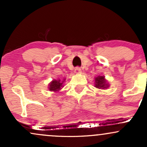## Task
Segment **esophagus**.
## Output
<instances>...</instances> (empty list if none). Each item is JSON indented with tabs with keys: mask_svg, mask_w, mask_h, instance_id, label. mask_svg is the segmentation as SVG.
I'll use <instances>...</instances> for the list:
<instances>
[{
	"mask_svg": "<svg viewBox=\"0 0 147 147\" xmlns=\"http://www.w3.org/2000/svg\"><path fill=\"white\" fill-rule=\"evenodd\" d=\"M81 72H82V70H81V68H79V67H77V68L75 69V74H77V75H78V74H80Z\"/></svg>",
	"mask_w": 147,
	"mask_h": 147,
	"instance_id": "esophagus-1",
	"label": "esophagus"
}]
</instances>
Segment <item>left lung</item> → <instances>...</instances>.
Returning a JSON list of instances; mask_svg holds the SVG:
<instances>
[{
	"label": "left lung",
	"mask_w": 147,
	"mask_h": 147,
	"mask_svg": "<svg viewBox=\"0 0 147 147\" xmlns=\"http://www.w3.org/2000/svg\"><path fill=\"white\" fill-rule=\"evenodd\" d=\"M109 83L104 76H97L95 77V87L99 89L105 90L109 88Z\"/></svg>",
	"instance_id": "1"
}]
</instances>
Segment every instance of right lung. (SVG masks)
I'll list each match as a JSON object with an SVG mask.
<instances>
[{"label": "right lung", "mask_w": 147, "mask_h": 147, "mask_svg": "<svg viewBox=\"0 0 147 147\" xmlns=\"http://www.w3.org/2000/svg\"><path fill=\"white\" fill-rule=\"evenodd\" d=\"M65 81V79H53L50 84H48V89L51 92H59L62 88L63 87V82Z\"/></svg>", "instance_id": "right-lung-1"}]
</instances>
